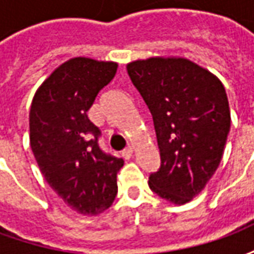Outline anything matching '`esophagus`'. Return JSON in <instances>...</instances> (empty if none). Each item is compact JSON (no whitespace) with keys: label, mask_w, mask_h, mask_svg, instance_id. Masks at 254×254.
Here are the masks:
<instances>
[{"label":"esophagus","mask_w":254,"mask_h":254,"mask_svg":"<svg viewBox=\"0 0 254 254\" xmlns=\"http://www.w3.org/2000/svg\"><path fill=\"white\" fill-rule=\"evenodd\" d=\"M132 156H133L132 147H127V148H125L124 151H122V158H124V159H130Z\"/></svg>","instance_id":"1"}]
</instances>
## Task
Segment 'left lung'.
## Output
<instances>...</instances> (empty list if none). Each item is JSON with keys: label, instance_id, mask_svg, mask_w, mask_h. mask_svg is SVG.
Wrapping results in <instances>:
<instances>
[{"label": "left lung", "instance_id": "1", "mask_svg": "<svg viewBox=\"0 0 254 254\" xmlns=\"http://www.w3.org/2000/svg\"><path fill=\"white\" fill-rule=\"evenodd\" d=\"M127 69L151 111L159 147L149 188L174 204L190 201L218 169L230 132L223 84L187 58L138 60Z\"/></svg>", "mask_w": 254, "mask_h": 254}]
</instances>
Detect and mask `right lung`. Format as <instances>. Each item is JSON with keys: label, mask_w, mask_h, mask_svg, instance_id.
Listing matches in <instances>:
<instances>
[{"label": "right lung", "mask_w": 254, "mask_h": 254, "mask_svg": "<svg viewBox=\"0 0 254 254\" xmlns=\"http://www.w3.org/2000/svg\"><path fill=\"white\" fill-rule=\"evenodd\" d=\"M116 63L77 57L43 81L30 110V144L47 184L69 207L98 215L117 196L124 160L100 149L99 127L87 111L114 78Z\"/></svg>", "instance_id": "obj_1"}]
</instances>
